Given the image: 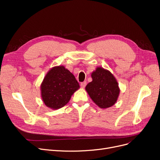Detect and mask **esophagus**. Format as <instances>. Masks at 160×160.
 I'll return each instance as SVG.
<instances>
[{"instance_id": "esophagus-1", "label": "esophagus", "mask_w": 160, "mask_h": 160, "mask_svg": "<svg viewBox=\"0 0 160 160\" xmlns=\"http://www.w3.org/2000/svg\"><path fill=\"white\" fill-rule=\"evenodd\" d=\"M86 85H87V82L86 81H83V82H82V83H81V87L82 88H85Z\"/></svg>"}]
</instances>
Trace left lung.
Segmentation results:
<instances>
[{
    "label": "left lung",
    "instance_id": "left-lung-1",
    "mask_svg": "<svg viewBox=\"0 0 160 160\" xmlns=\"http://www.w3.org/2000/svg\"><path fill=\"white\" fill-rule=\"evenodd\" d=\"M92 81L87 85L85 90L93 102L100 108L113 106L119 95L118 83L111 72L102 67H97L91 73Z\"/></svg>",
    "mask_w": 160,
    "mask_h": 160
}]
</instances>
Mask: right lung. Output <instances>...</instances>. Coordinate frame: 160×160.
Here are the masks:
<instances>
[{
    "instance_id": "1",
    "label": "right lung",
    "mask_w": 160,
    "mask_h": 160,
    "mask_svg": "<svg viewBox=\"0 0 160 160\" xmlns=\"http://www.w3.org/2000/svg\"><path fill=\"white\" fill-rule=\"evenodd\" d=\"M79 88L75 76L64 66L54 67L41 85V98L47 107L57 109L64 107Z\"/></svg>"
}]
</instances>
